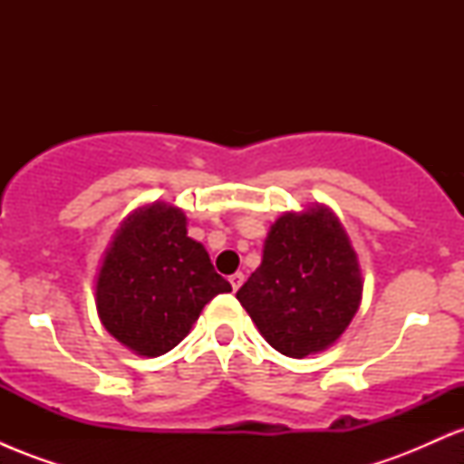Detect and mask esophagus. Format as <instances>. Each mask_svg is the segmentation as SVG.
I'll return each instance as SVG.
<instances>
[{
  "instance_id": "esophagus-1",
  "label": "esophagus",
  "mask_w": 464,
  "mask_h": 464,
  "mask_svg": "<svg viewBox=\"0 0 464 464\" xmlns=\"http://www.w3.org/2000/svg\"><path fill=\"white\" fill-rule=\"evenodd\" d=\"M228 281H231L233 290H239V287H242V284H244V275L242 273L231 275V276H228Z\"/></svg>"
}]
</instances>
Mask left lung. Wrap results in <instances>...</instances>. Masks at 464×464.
I'll list each match as a JSON object with an SVG mask.
<instances>
[{"mask_svg":"<svg viewBox=\"0 0 464 464\" xmlns=\"http://www.w3.org/2000/svg\"><path fill=\"white\" fill-rule=\"evenodd\" d=\"M362 287L358 255L343 222L316 202L270 225L262 264L236 296L270 347L301 360L347 332Z\"/></svg>","mask_w":464,"mask_h":464,"instance_id":"1","label":"left lung"}]
</instances>
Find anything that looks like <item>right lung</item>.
Listing matches in <instances>:
<instances>
[{"mask_svg":"<svg viewBox=\"0 0 464 464\" xmlns=\"http://www.w3.org/2000/svg\"><path fill=\"white\" fill-rule=\"evenodd\" d=\"M231 284L188 236V218L168 202L137 207L121 220L95 275L104 329L132 353L157 358L191 332L202 307Z\"/></svg>","mask_w":464,"mask_h":464,"instance_id":"obj_1","label":"right lung"}]
</instances>
